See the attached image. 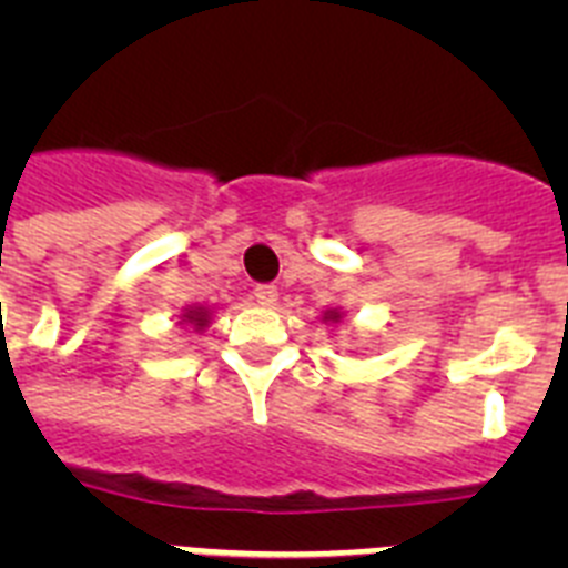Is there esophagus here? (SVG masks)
Returning a JSON list of instances; mask_svg holds the SVG:
<instances>
[{
    "label": "esophagus",
    "instance_id": "obj_1",
    "mask_svg": "<svg viewBox=\"0 0 568 568\" xmlns=\"http://www.w3.org/2000/svg\"><path fill=\"white\" fill-rule=\"evenodd\" d=\"M253 295L258 304H264V307H273L275 301H278V287H273V284H258V287L253 290Z\"/></svg>",
    "mask_w": 568,
    "mask_h": 568
}]
</instances>
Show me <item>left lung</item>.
Segmentation results:
<instances>
[{"mask_svg": "<svg viewBox=\"0 0 568 568\" xmlns=\"http://www.w3.org/2000/svg\"><path fill=\"white\" fill-rule=\"evenodd\" d=\"M329 318H333V321H335V318H338V313H333V315H329Z\"/></svg>", "mask_w": 568, "mask_h": 568, "instance_id": "1", "label": "left lung"}]
</instances>
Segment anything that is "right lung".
<instances>
[{"instance_id":"obj_1","label":"right lung","mask_w":568,"mask_h":568,"mask_svg":"<svg viewBox=\"0 0 568 568\" xmlns=\"http://www.w3.org/2000/svg\"><path fill=\"white\" fill-rule=\"evenodd\" d=\"M184 318L190 321V324H199V327H204V324H207V313H204V310H190L187 315H184Z\"/></svg>"}]
</instances>
